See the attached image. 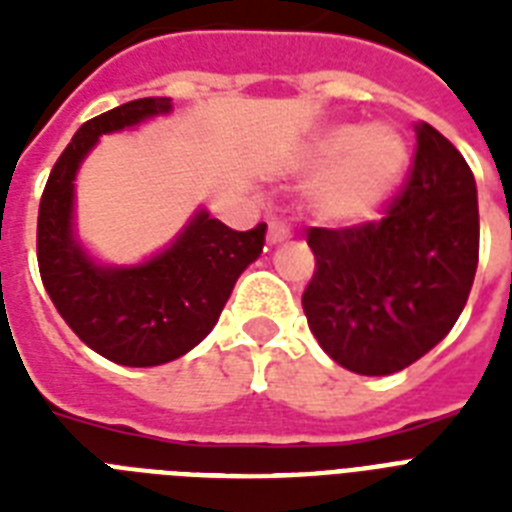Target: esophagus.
Returning a JSON list of instances; mask_svg holds the SVG:
<instances>
[{"mask_svg": "<svg viewBox=\"0 0 512 512\" xmlns=\"http://www.w3.org/2000/svg\"><path fill=\"white\" fill-rule=\"evenodd\" d=\"M289 239V228L281 220H271L268 223V241L271 244H284Z\"/></svg>", "mask_w": 512, "mask_h": 512, "instance_id": "1", "label": "esophagus"}]
</instances>
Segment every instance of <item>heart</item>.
<instances>
[{
	"mask_svg": "<svg viewBox=\"0 0 512 512\" xmlns=\"http://www.w3.org/2000/svg\"><path fill=\"white\" fill-rule=\"evenodd\" d=\"M409 162L404 138L388 124H335L305 148V170H321L311 185L313 212L335 225L364 223L398 185Z\"/></svg>",
	"mask_w": 512,
	"mask_h": 512,
	"instance_id": "1",
	"label": "heart"
}]
</instances>
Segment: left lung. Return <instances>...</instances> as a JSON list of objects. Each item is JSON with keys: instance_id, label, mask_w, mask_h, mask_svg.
<instances>
[{"instance_id": "left-lung-1", "label": "left lung", "mask_w": 512, "mask_h": 512, "mask_svg": "<svg viewBox=\"0 0 512 512\" xmlns=\"http://www.w3.org/2000/svg\"><path fill=\"white\" fill-rule=\"evenodd\" d=\"M385 217L308 228L316 271L303 292L313 337L356 374L401 372L449 335L478 268L476 180L428 122Z\"/></svg>"}]
</instances>
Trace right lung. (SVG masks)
Listing matches in <instances>:
<instances>
[{
	"label": "right lung",
	"instance_id": "right-lung-1",
	"mask_svg": "<svg viewBox=\"0 0 512 512\" xmlns=\"http://www.w3.org/2000/svg\"><path fill=\"white\" fill-rule=\"evenodd\" d=\"M172 111L140 98L84 122L52 167L36 223L42 284L76 337L122 366H159L196 348L265 244V223L233 231L199 209L170 247L130 268L98 265L74 236V177L100 135Z\"/></svg>",
	"mask_w": 512,
	"mask_h": 512
}]
</instances>
